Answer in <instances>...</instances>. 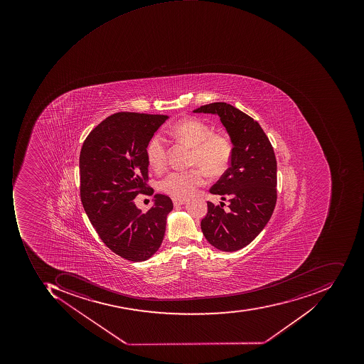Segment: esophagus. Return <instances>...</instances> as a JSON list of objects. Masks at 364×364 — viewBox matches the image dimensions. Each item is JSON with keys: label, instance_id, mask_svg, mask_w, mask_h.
<instances>
[{"label": "esophagus", "instance_id": "1", "mask_svg": "<svg viewBox=\"0 0 364 364\" xmlns=\"http://www.w3.org/2000/svg\"><path fill=\"white\" fill-rule=\"evenodd\" d=\"M187 202V199H178V198H173V205H183Z\"/></svg>", "mask_w": 364, "mask_h": 364}]
</instances>
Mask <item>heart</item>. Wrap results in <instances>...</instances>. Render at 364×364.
<instances>
[{
  "mask_svg": "<svg viewBox=\"0 0 364 364\" xmlns=\"http://www.w3.org/2000/svg\"><path fill=\"white\" fill-rule=\"evenodd\" d=\"M171 138L185 143L193 149L191 165H198L209 175H220L228 168L232 156V146L225 136L213 134L211 127L197 118H186L167 130ZM146 159L153 171L159 173L166 166V143L162 136H153L146 146ZM205 183L200 169L169 171L159 183L163 193L173 198H187Z\"/></svg>",
  "mask_w": 364,
  "mask_h": 364,
  "instance_id": "obj_1",
  "label": "heart"
}]
</instances>
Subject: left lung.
Returning <instances> with one entry per match:
<instances>
[{
    "instance_id": "obj_1",
    "label": "left lung",
    "mask_w": 364,
    "mask_h": 364,
    "mask_svg": "<svg viewBox=\"0 0 364 364\" xmlns=\"http://www.w3.org/2000/svg\"><path fill=\"white\" fill-rule=\"evenodd\" d=\"M195 114L220 117L233 145L230 167L210 189L228 198V211L208 201L201 221L208 242L222 252H236L252 242L270 220L277 202V161L262 127L252 117L226 102H213Z\"/></svg>"
}]
</instances>
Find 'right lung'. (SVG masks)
Returning <instances> with one entry per match:
<instances>
[{"label":"right lung","instance_id":"add662e5","mask_svg":"<svg viewBox=\"0 0 364 364\" xmlns=\"http://www.w3.org/2000/svg\"><path fill=\"white\" fill-rule=\"evenodd\" d=\"M166 114L118 112L90 131L80 154L81 200L90 223L110 250L130 262L159 250L173 210L171 198L154 196L146 213L134 199L149 188L146 146Z\"/></svg>","mask_w":364,"mask_h":364}]
</instances>
